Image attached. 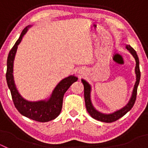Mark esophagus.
<instances>
[{"label": "esophagus", "instance_id": "34e87169", "mask_svg": "<svg viewBox=\"0 0 148 148\" xmlns=\"http://www.w3.org/2000/svg\"><path fill=\"white\" fill-rule=\"evenodd\" d=\"M78 73H83V71H82V70H79V71H78Z\"/></svg>", "mask_w": 148, "mask_h": 148}]
</instances>
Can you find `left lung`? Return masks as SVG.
I'll list each match as a JSON object with an SVG mask.
<instances>
[{"label": "left lung", "instance_id": "left-lung-1", "mask_svg": "<svg viewBox=\"0 0 148 148\" xmlns=\"http://www.w3.org/2000/svg\"><path fill=\"white\" fill-rule=\"evenodd\" d=\"M126 48L130 54L133 56L136 61V67H135V73H136V83L134 87H133V92H132L131 97L128 101L127 104L122 108L121 109L116 110L112 113H103L101 112H99V110L94 108L92 105V101H91V98H90V93H91V86L90 84L85 81L84 79H82V82L84 84V100H85V105L87 110L89 114L91 116V117L98 121H102V122L110 123L116 121V120L119 119L122 116H125L128 111H130L133 106L134 105V103L136 101L137 94V88H138L139 81H140V70H139V60L138 57L133 47H131L130 45H126Z\"/></svg>", "mask_w": 148, "mask_h": 148}]
</instances>
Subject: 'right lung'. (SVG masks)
Masks as SVG:
<instances>
[{
  "mask_svg": "<svg viewBox=\"0 0 148 148\" xmlns=\"http://www.w3.org/2000/svg\"><path fill=\"white\" fill-rule=\"evenodd\" d=\"M31 25H29L23 29L20 37L8 55L6 63L7 69L6 73V82L8 87L11 92L13 103L18 112L30 119L35 120L39 122H47L55 119L59 116L62 108L64 95L69 87L72 85V84L78 80V78L74 75H71L62 79L56 85L51 94L50 97L47 99L37 101H30L22 97L17 90L14 81L13 65L18 46L19 45L23 35L27 33Z\"/></svg>",
  "mask_w": 148,
  "mask_h": 148,
  "instance_id": "1",
  "label": "right lung"
}]
</instances>
